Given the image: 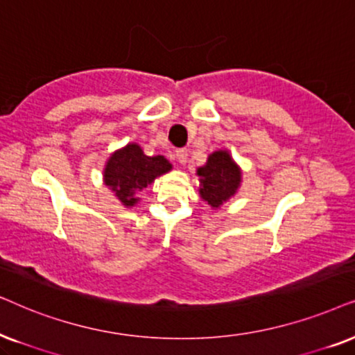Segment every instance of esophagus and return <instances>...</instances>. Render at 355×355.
Listing matches in <instances>:
<instances>
[{"mask_svg":"<svg viewBox=\"0 0 355 355\" xmlns=\"http://www.w3.org/2000/svg\"><path fill=\"white\" fill-rule=\"evenodd\" d=\"M188 154H190V150H188V149H178V150H177V159H178V162H180L182 165H185L187 160H188Z\"/></svg>","mask_w":355,"mask_h":355,"instance_id":"obj_1","label":"esophagus"}]
</instances>
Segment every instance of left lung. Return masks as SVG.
<instances>
[{"instance_id": "obj_1", "label": "left lung", "mask_w": 355, "mask_h": 355, "mask_svg": "<svg viewBox=\"0 0 355 355\" xmlns=\"http://www.w3.org/2000/svg\"><path fill=\"white\" fill-rule=\"evenodd\" d=\"M200 177V196L212 209H220L232 200L242 185V168L227 149H217L209 154L206 164L196 168Z\"/></svg>"}]
</instances>
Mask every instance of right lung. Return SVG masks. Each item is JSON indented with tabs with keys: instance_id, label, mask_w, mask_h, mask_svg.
I'll return each instance as SVG.
<instances>
[{
	"instance_id": "add662e5",
	"label": "right lung",
	"mask_w": 355,
	"mask_h": 355,
	"mask_svg": "<svg viewBox=\"0 0 355 355\" xmlns=\"http://www.w3.org/2000/svg\"><path fill=\"white\" fill-rule=\"evenodd\" d=\"M170 170L172 164L164 155L149 157L139 144L128 143L107 159L103 183L123 206L135 207L141 201L139 193Z\"/></svg>"
}]
</instances>
